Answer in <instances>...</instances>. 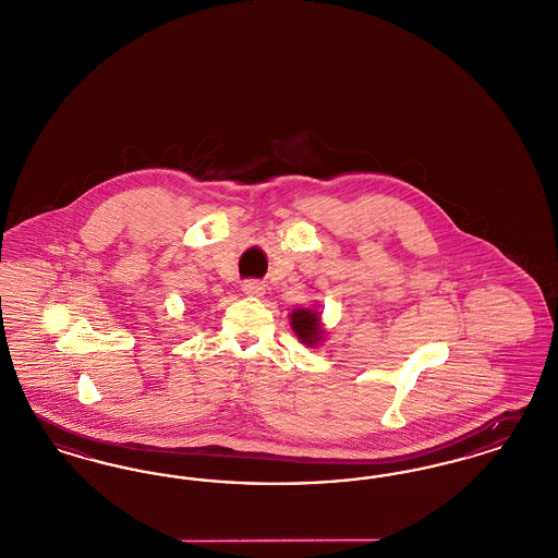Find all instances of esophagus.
<instances>
[{
    "mask_svg": "<svg viewBox=\"0 0 558 558\" xmlns=\"http://www.w3.org/2000/svg\"><path fill=\"white\" fill-rule=\"evenodd\" d=\"M241 292L245 295H252V298H260L266 292L265 283H260L256 279H247V281L241 283Z\"/></svg>",
    "mask_w": 558,
    "mask_h": 558,
    "instance_id": "esophagus-1",
    "label": "esophagus"
}]
</instances>
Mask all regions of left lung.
I'll use <instances>...</instances> for the list:
<instances>
[{"label": "left lung", "instance_id": "1", "mask_svg": "<svg viewBox=\"0 0 558 558\" xmlns=\"http://www.w3.org/2000/svg\"><path fill=\"white\" fill-rule=\"evenodd\" d=\"M290 325L298 340L311 349H317L325 338V325L322 322V313L313 308H295L290 313Z\"/></svg>", "mask_w": 558, "mask_h": 558}]
</instances>
